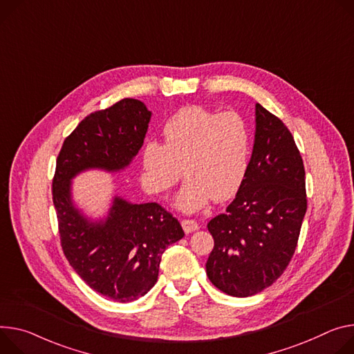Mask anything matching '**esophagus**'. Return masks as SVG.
<instances>
[{
  "label": "esophagus",
  "mask_w": 354,
  "mask_h": 354,
  "mask_svg": "<svg viewBox=\"0 0 354 354\" xmlns=\"http://www.w3.org/2000/svg\"><path fill=\"white\" fill-rule=\"evenodd\" d=\"M180 224H182L183 232H185L186 234H189V233H192V232L198 230V221H195V220H190V218H183V220L180 221Z\"/></svg>",
  "instance_id": "obj_1"
}]
</instances>
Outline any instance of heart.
Listing matches in <instances>:
<instances>
[{"instance_id": "1", "label": "heart", "mask_w": 354, "mask_h": 354, "mask_svg": "<svg viewBox=\"0 0 354 354\" xmlns=\"http://www.w3.org/2000/svg\"><path fill=\"white\" fill-rule=\"evenodd\" d=\"M162 136L164 144L149 140L141 153L142 183L151 194L162 195L174 187L180 168L187 179L175 205L185 213L237 194L251 158V133L239 113L187 106L165 122Z\"/></svg>"}]
</instances>
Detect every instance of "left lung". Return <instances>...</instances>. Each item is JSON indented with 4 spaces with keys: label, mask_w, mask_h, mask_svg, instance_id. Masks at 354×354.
<instances>
[{
    "label": "left lung",
    "mask_w": 354,
    "mask_h": 354,
    "mask_svg": "<svg viewBox=\"0 0 354 354\" xmlns=\"http://www.w3.org/2000/svg\"><path fill=\"white\" fill-rule=\"evenodd\" d=\"M305 213V168L299 149L286 125L257 103L245 179L226 213L207 224L214 240L206 263L212 283L239 298L272 285L292 259Z\"/></svg>",
    "instance_id": "8db88e82"
}]
</instances>
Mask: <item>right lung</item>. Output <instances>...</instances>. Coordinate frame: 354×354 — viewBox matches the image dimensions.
Masks as SVG:
<instances>
[{
    "label": "right lung",
    "instance_id": "add662e5",
    "mask_svg": "<svg viewBox=\"0 0 354 354\" xmlns=\"http://www.w3.org/2000/svg\"><path fill=\"white\" fill-rule=\"evenodd\" d=\"M151 111L136 99L87 115L65 140L52 182L60 244L72 268L95 292L133 302L155 285L160 257L185 233L158 203L115 196L106 218L90 220L73 203L72 179L87 169L118 172L144 144Z\"/></svg>",
    "mask_w": 354,
    "mask_h": 354
}]
</instances>
